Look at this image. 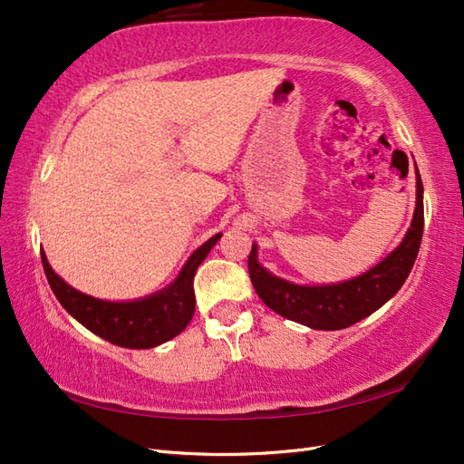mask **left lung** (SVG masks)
<instances>
[{
    "label": "left lung",
    "instance_id": "8db88e82",
    "mask_svg": "<svg viewBox=\"0 0 464 464\" xmlns=\"http://www.w3.org/2000/svg\"><path fill=\"white\" fill-rule=\"evenodd\" d=\"M424 232V188L416 168V208L401 246L373 269L353 280L329 286H300L271 275L251 247L247 269L257 296L273 312L312 329L336 331L354 325L391 300L412 271Z\"/></svg>",
    "mask_w": 464,
    "mask_h": 464
}]
</instances>
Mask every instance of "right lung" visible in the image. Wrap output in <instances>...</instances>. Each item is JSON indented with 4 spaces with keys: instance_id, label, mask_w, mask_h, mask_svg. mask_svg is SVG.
<instances>
[{
    "instance_id": "obj_1",
    "label": "right lung",
    "mask_w": 464,
    "mask_h": 464,
    "mask_svg": "<svg viewBox=\"0 0 464 464\" xmlns=\"http://www.w3.org/2000/svg\"><path fill=\"white\" fill-rule=\"evenodd\" d=\"M220 236L222 234L213 236L193 251V256L170 286L137 302H104L87 296V294L69 286L65 280L52 271L44 251H40V256L55 298L82 327L116 346L152 348L174 339L188 327L195 312V271L220 240Z\"/></svg>"
}]
</instances>
